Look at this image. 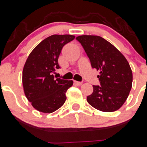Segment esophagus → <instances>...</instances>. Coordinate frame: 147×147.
Masks as SVG:
<instances>
[{
	"label": "esophagus",
	"mask_w": 147,
	"mask_h": 147,
	"mask_svg": "<svg viewBox=\"0 0 147 147\" xmlns=\"http://www.w3.org/2000/svg\"><path fill=\"white\" fill-rule=\"evenodd\" d=\"M74 83H75L76 85L78 86H81L82 84V82H78V81H74Z\"/></svg>",
	"instance_id": "esophagus-1"
}]
</instances>
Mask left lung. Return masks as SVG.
Segmentation results:
<instances>
[{
  "label": "left lung",
  "instance_id": "8db88e82",
  "mask_svg": "<svg viewBox=\"0 0 147 147\" xmlns=\"http://www.w3.org/2000/svg\"><path fill=\"white\" fill-rule=\"evenodd\" d=\"M84 48L93 68L99 70L100 85L87 102L103 112L118 110L125 102L132 85V72L125 57L110 42L99 36L82 35L76 38Z\"/></svg>",
  "mask_w": 147,
  "mask_h": 147
}]
</instances>
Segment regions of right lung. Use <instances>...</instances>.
<instances>
[{
    "instance_id": "right-lung-1",
    "label": "right lung",
    "mask_w": 147,
    "mask_h": 147,
    "mask_svg": "<svg viewBox=\"0 0 147 147\" xmlns=\"http://www.w3.org/2000/svg\"><path fill=\"white\" fill-rule=\"evenodd\" d=\"M75 38L70 34H54L37 45L29 55L22 71L24 94L36 110L51 113L61 107L72 80L54 78L59 69L58 60L63 47Z\"/></svg>"
}]
</instances>
